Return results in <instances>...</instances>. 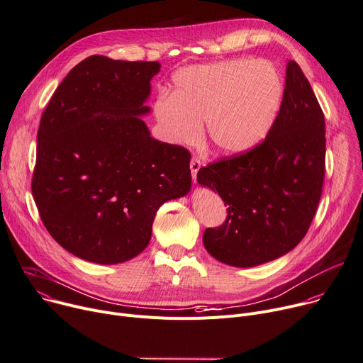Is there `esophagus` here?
<instances>
[{
  "label": "esophagus",
  "instance_id": "1",
  "mask_svg": "<svg viewBox=\"0 0 363 363\" xmlns=\"http://www.w3.org/2000/svg\"><path fill=\"white\" fill-rule=\"evenodd\" d=\"M202 167V162L198 157H191V161H190V172H191V177L194 180V183H196V176H198V172L201 170Z\"/></svg>",
  "mask_w": 363,
  "mask_h": 363
}]
</instances>
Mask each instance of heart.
Instances as JSON below:
<instances>
[{
    "mask_svg": "<svg viewBox=\"0 0 363 363\" xmlns=\"http://www.w3.org/2000/svg\"><path fill=\"white\" fill-rule=\"evenodd\" d=\"M172 97L154 103L164 141H196L203 122L213 150L237 155L256 148L270 132L284 99V79L267 61L248 58L193 65L173 77Z\"/></svg>",
    "mask_w": 363,
    "mask_h": 363,
    "instance_id": "heart-1",
    "label": "heart"
}]
</instances>
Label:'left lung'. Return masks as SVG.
<instances>
[{
  "label": "left lung",
  "mask_w": 363,
  "mask_h": 363,
  "mask_svg": "<svg viewBox=\"0 0 363 363\" xmlns=\"http://www.w3.org/2000/svg\"><path fill=\"white\" fill-rule=\"evenodd\" d=\"M323 110L299 65L289 61L282 106L264 141L240 157L202 167L198 183L228 206L203 233L206 252L234 267L282 257L305 237L324 182Z\"/></svg>",
  "instance_id": "8db88e82"
}]
</instances>
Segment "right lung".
<instances>
[{
  "instance_id": "1",
  "label": "right lung",
  "mask_w": 363,
  "mask_h": 363,
  "mask_svg": "<svg viewBox=\"0 0 363 363\" xmlns=\"http://www.w3.org/2000/svg\"><path fill=\"white\" fill-rule=\"evenodd\" d=\"M160 68L93 55L42 115L33 198L53 240L86 262L143 253L160 206L190 191V152L157 141L143 121Z\"/></svg>"
}]
</instances>
